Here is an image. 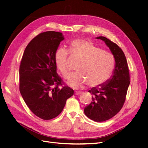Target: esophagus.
I'll return each mask as SVG.
<instances>
[{"label":"esophagus","mask_w":148,"mask_h":148,"mask_svg":"<svg viewBox=\"0 0 148 148\" xmlns=\"http://www.w3.org/2000/svg\"><path fill=\"white\" fill-rule=\"evenodd\" d=\"M75 94L76 95L78 96V95H81L82 94V93H81V92H75Z\"/></svg>","instance_id":"esophagus-1"}]
</instances>
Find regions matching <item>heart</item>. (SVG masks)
Wrapping results in <instances>:
<instances>
[{
	"instance_id": "obj_1",
	"label": "heart",
	"mask_w": 148,
	"mask_h": 148,
	"mask_svg": "<svg viewBox=\"0 0 148 148\" xmlns=\"http://www.w3.org/2000/svg\"><path fill=\"white\" fill-rule=\"evenodd\" d=\"M72 56L81 60L76 68L77 72L68 76L67 84L74 89L84 88L87 84L90 88H98L106 84L116 67L114 56L86 39H76L69 45V51L63 47L56 50L54 60L58 69L66 77L69 69L67 59Z\"/></svg>"
}]
</instances>
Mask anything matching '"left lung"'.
Returning <instances> with one entry per match:
<instances>
[{
    "instance_id": "8db88e82",
    "label": "left lung",
    "mask_w": 148,
    "mask_h": 148,
    "mask_svg": "<svg viewBox=\"0 0 148 148\" xmlns=\"http://www.w3.org/2000/svg\"><path fill=\"white\" fill-rule=\"evenodd\" d=\"M97 38L106 42L116 61L115 70L108 81L101 87L89 90L92 100L84 109L88 118L101 122L110 119L121 110L130 81L127 62L121 49L106 37L101 36Z\"/></svg>"
}]
</instances>
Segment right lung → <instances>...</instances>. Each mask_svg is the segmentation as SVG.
Instances as JSON below:
<instances>
[{
  "label": "right lung",
  "instance_id": "obj_1",
  "mask_svg": "<svg viewBox=\"0 0 148 148\" xmlns=\"http://www.w3.org/2000/svg\"><path fill=\"white\" fill-rule=\"evenodd\" d=\"M63 40L62 32L39 34L27 45L20 63V93L29 110L45 120L58 116L74 92L57 73L54 54Z\"/></svg>",
  "mask_w": 148,
  "mask_h": 148
}]
</instances>
